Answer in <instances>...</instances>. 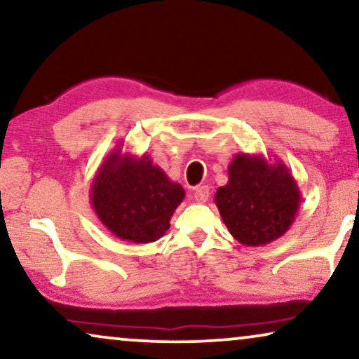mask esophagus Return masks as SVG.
<instances>
[{"label":"esophagus","mask_w":359,"mask_h":359,"mask_svg":"<svg viewBox=\"0 0 359 359\" xmlns=\"http://www.w3.org/2000/svg\"><path fill=\"white\" fill-rule=\"evenodd\" d=\"M194 199L198 201V203H205V201L209 199V188L208 186H199V188L194 189Z\"/></svg>","instance_id":"34e87169"}]
</instances>
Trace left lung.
I'll return each mask as SVG.
<instances>
[{"instance_id": "1", "label": "left lung", "mask_w": 359, "mask_h": 359, "mask_svg": "<svg viewBox=\"0 0 359 359\" xmlns=\"http://www.w3.org/2000/svg\"><path fill=\"white\" fill-rule=\"evenodd\" d=\"M220 217L235 240L259 247L283 237L301 208V191L281 160L237 154L229 165V183L215 193Z\"/></svg>"}]
</instances>
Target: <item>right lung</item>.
<instances>
[{"instance_id":"add662e5","label":"right lung","mask_w":359,"mask_h":359,"mask_svg":"<svg viewBox=\"0 0 359 359\" xmlns=\"http://www.w3.org/2000/svg\"><path fill=\"white\" fill-rule=\"evenodd\" d=\"M90 199L97 219L117 238L150 243L170 229L184 189L154 165L149 155L122 154L119 145L97 168Z\"/></svg>"}]
</instances>
